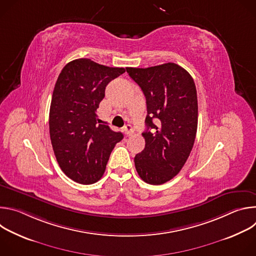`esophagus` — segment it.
<instances>
[{
    "mask_svg": "<svg viewBox=\"0 0 256 256\" xmlns=\"http://www.w3.org/2000/svg\"><path fill=\"white\" fill-rule=\"evenodd\" d=\"M124 132L126 136H132L134 134V128L130 124H126L124 128Z\"/></svg>",
    "mask_w": 256,
    "mask_h": 256,
    "instance_id": "1",
    "label": "esophagus"
}]
</instances>
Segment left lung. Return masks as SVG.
Wrapping results in <instances>:
<instances>
[{
    "mask_svg": "<svg viewBox=\"0 0 256 256\" xmlns=\"http://www.w3.org/2000/svg\"><path fill=\"white\" fill-rule=\"evenodd\" d=\"M147 101L144 149L136 155L140 177L149 184H163L186 164L198 130V94L190 72L167 62L146 68H126ZM152 129V131L150 130Z\"/></svg>",
    "mask_w": 256,
    "mask_h": 256,
    "instance_id": "8db88e82",
    "label": "left lung"
}]
</instances>
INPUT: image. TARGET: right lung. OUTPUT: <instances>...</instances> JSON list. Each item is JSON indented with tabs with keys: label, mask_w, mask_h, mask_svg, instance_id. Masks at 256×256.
Instances as JSON below:
<instances>
[{
	"label": "right lung",
	"mask_w": 256,
	"mask_h": 256,
	"mask_svg": "<svg viewBox=\"0 0 256 256\" xmlns=\"http://www.w3.org/2000/svg\"><path fill=\"white\" fill-rule=\"evenodd\" d=\"M126 72L89 58L68 62L56 80L50 109V134L62 172L82 184L98 181L122 132L101 124L97 108L107 84Z\"/></svg>",
	"instance_id": "1"
}]
</instances>
